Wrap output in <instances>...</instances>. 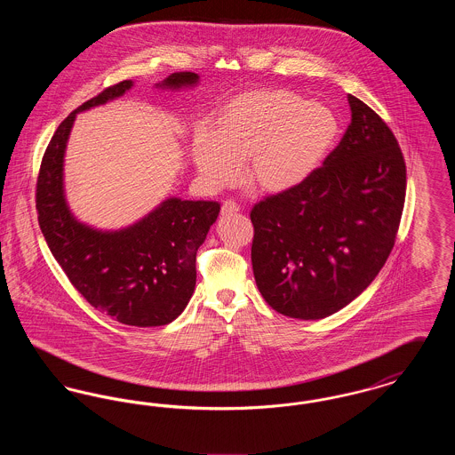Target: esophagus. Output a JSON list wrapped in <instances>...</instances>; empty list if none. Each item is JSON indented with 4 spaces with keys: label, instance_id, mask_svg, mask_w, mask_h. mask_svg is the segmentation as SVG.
I'll list each match as a JSON object with an SVG mask.
<instances>
[{
    "label": "esophagus",
    "instance_id": "obj_1",
    "mask_svg": "<svg viewBox=\"0 0 455 455\" xmlns=\"http://www.w3.org/2000/svg\"><path fill=\"white\" fill-rule=\"evenodd\" d=\"M240 212V206L234 201H223L221 204V215L223 217H230V215H235Z\"/></svg>",
    "mask_w": 455,
    "mask_h": 455
}]
</instances>
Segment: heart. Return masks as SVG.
<instances>
[{
  "label": "heart",
  "instance_id": "heart-1",
  "mask_svg": "<svg viewBox=\"0 0 455 455\" xmlns=\"http://www.w3.org/2000/svg\"><path fill=\"white\" fill-rule=\"evenodd\" d=\"M341 123L321 102L283 88L243 92L220 108L215 128H197L191 153L210 188L237 180L266 195L297 189L323 169L336 148Z\"/></svg>",
  "mask_w": 455,
  "mask_h": 455
}]
</instances>
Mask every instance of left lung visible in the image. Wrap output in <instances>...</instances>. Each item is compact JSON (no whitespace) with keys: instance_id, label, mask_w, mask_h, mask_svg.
<instances>
[{"instance_id":"left-lung-1","label":"left lung","mask_w":455,"mask_h":455,"mask_svg":"<svg viewBox=\"0 0 455 455\" xmlns=\"http://www.w3.org/2000/svg\"><path fill=\"white\" fill-rule=\"evenodd\" d=\"M351 124L323 169L258 203L252 269L283 315L317 321L353 302L394 247L406 197V164L389 126L347 95Z\"/></svg>"}]
</instances>
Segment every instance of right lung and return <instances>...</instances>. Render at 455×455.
Returning a JSON list of instances; mask_svg holds the SVG:
<instances>
[{"instance_id":"obj_1","label":"right lung","mask_w":455,"mask_h":455,"mask_svg":"<svg viewBox=\"0 0 455 455\" xmlns=\"http://www.w3.org/2000/svg\"><path fill=\"white\" fill-rule=\"evenodd\" d=\"M197 84L196 73L179 71L155 87ZM132 85L124 80L106 88L60 124L44 153L36 206L54 259L87 302L121 324L155 327L172 323L191 300L196 252L217 221L220 204L172 196L132 225L102 230L75 217L65 193L66 145L76 114L123 97Z\"/></svg>"}]
</instances>
